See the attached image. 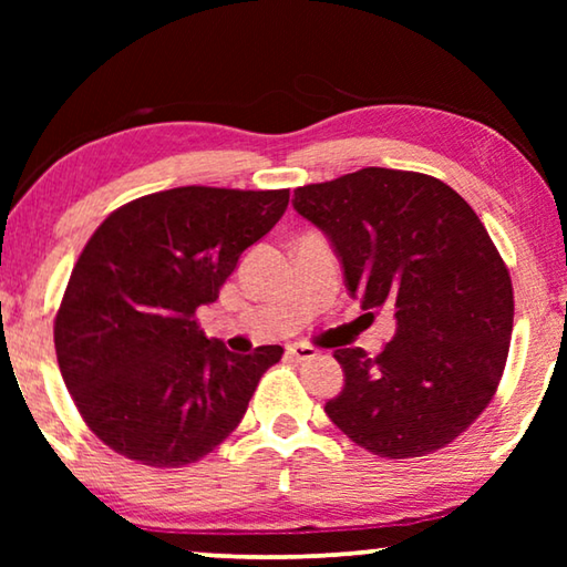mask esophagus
Returning <instances> with one entry per match:
<instances>
[{"label": "esophagus", "instance_id": "esophagus-1", "mask_svg": "<svg viewBox=\"0 0 567 567\" xmlns=\"http://www.w3.org/2000/svg\"><path fill=\"white\" fill-rule=\"evenodd\" d=\"M287 354H290V358H292V360H297V362H305V360L318 358V350H315L312 344L295 342V344H290V348H287Z\"/></svg>", "mask_w": 567, "mask_h": 567}]
</instances>
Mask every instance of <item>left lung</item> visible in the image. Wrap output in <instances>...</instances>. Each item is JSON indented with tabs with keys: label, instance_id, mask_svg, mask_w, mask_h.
Returning <instances> with one entry per match:
<instances>
[{
	"label": "left lung",
	"instance_id": "1",
	"mask_svg": "<svg viewBox=\"0 0 567 567\" xmlns=\"http://www.w3.org/2000/svg\"><path fill=\"white\" fill-rule=\"evenodd\" d=\"M292 205L328 235L362 310L390 307L398 320L378 358L334 350L344 388L328 417L390 460L453 443L495 395L515 312L511 272L475 209L445 182L385 167L297 187Z\"/></svg>",
	"mask_w": 567,
	"mask_h": 567
}]
</instances>
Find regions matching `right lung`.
I'll list each match as a JSON object with an SVG mask.
<instances>
[{
  "label": "right lung",
  "instance_id": "1",
  "mask_svg": "<svg viewBox=\"0 0 567 567\" xmlns=\"http://www.w3.org/2000/svg\"><path fill=\"white\" fill-rule=\"evenodd\" d=\"M290 189L175 187L132 199L84 245L54 320L64 385L87 427L150 467L197 463L245 417L280 344L249 354L205 338L239 255L285 215Z\"/></svg>",
  "mask_w": 567,
  "mask_h": 567
}]
</instances>
